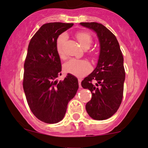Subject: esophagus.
<instances>
[{
    "label": "esophagus",
    "mask_w": 148,
    "mask_h": 148,
    "mask_svg": "<svg viewBox=\"0 0 148 148\" xmlns=\"http://www.w3.org/2000/svg\"><path fill=\"white\" fill-rule=\"evenodd\" d=\"M81 81H82V80L80 79H78V84H79V88H82V86H81Z\"/></svg>",
    "instance_id": "34e87169"
}]
</instances>
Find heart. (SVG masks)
I'll list each match as a JSON object with an SVG mask.
<instances>
[{"mask_svg":"<svg viewBox=\"0 0 148 148\" xmlns=\"http://www.w3.org/2000/svg\"><path fill=\"white\" fill-rule=\"evenodd\" d=\"M76 38L82 48L84 49H89L92 43V38L88 33L80 32L76 34ZM67 39H68V35L66 33H63L60 35L57 39V51L59 56L62 59L66 58V56L62 51V45L66 42ZM64 69L65 72L67 73H70L78 76H82L91 70V66L89 63L85 60L72 59L64 65Z\"/></svg>","mask_w":148,"mask_h":148,"instance_id":"b5f03b06","label":"heart"}]
</instances>
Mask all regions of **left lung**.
<instances>
[{
	"label": "left lung",
	"mask_w": 148,
	"mask_h": 148,
	"mask_svg": "<svg viewBox=\"0 0 148 148\" xmlns=\"http://www.w3.org/2000/svg\"><path fill=\"white\" fill-rule=\"evenodd\" d=\"M80 24L93 30L99 40L97 64L81 85L92 93L91 99L86 104L88 114L92 119L103 121L112 116L121 104L125 80L123 56L116 37L103 25L96 22Z\"/></svg>",
	"instance_id": "left-lung-1"
}]
</instances>
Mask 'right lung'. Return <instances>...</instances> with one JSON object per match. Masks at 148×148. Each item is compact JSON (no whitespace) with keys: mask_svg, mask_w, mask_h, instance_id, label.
<instances>
[{"mask_svg":"<svg viewBox=\"0 0 148 148\" xmlns=\"http://www.w3.org/2000/svg\"><path fill=\"white\" fill-rule=\"evenodd\" d=\"M74 23L42 25L29 43L24 63L23 87L27 104L37 119L49 124L64 119L68 103L78 88L77 78L68 74L58 81L62 64L57 51L59 36Z\"/></svg>","mask_w":148,"mask_h":148,"instance_id":"right-lung-1","label":"right lung"}]
</instances>
